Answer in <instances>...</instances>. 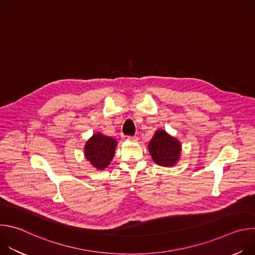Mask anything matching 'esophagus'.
Instances as JSON below:
<instances>
[{"label":"esophagus","mask_w":255,"mask_h":255,"mask_svg":"<svg viewBox=\"0 0 255 255\" xmlns=\"http://www.w3.org/2000/svg\"><path fill=\"white\" fill-rule=\"evenodd\" d=\"M127 139L130 140V141H136V140H137V137H136V136H128Z\"/></svg>","instance_id":"34e87169"}]
</instances>
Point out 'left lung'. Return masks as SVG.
<instances>
[{
    "label": "left lung",
    "instance_id": "8db88e82",
    "mask_svg": "<svg viewBox=\"0 0 255 255\" xmlns=\"http://www.w3.org/2000/svg\"><path fill=\"white\" fill-rule=\"evenodd\" d=\"M148 150L153 161L160 166H173L180 157V142L164 130L155 131L148 144Z\"/></svg>",
    "mask_w": 255,
    "mask_h": 255
}]
</instances>
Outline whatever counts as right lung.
Masks as SVG:
<instances>
[{"label":"right lung","mask_w":255,"mask_h":255,"mask_svg":"<svg viewBox=\"0 0 255 255\" xmlns=\"http://www.w3.org/2000/svg\"><path fill=\"white\" fill-rule=\"evenodd\" d=\"M117 141L102 133H95L85 145V156L97 169H104L114 157Z\"/></svg>","instance_id":"obj_1"}]
</instances>
